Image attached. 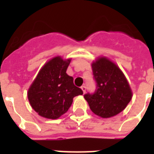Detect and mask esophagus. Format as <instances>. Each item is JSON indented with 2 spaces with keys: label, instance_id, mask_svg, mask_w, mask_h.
Segmentation results:
<instances>
[{
  "label": "esophagus",
  "instance_id": "esophagus-1",
  "mask_svg": "<svg viewBox=\"0 0 154 154\" xmlns=\"http://www.w3.org/2000/svg\"><path fill=\"white\" fill-rule=\"evenodd\" d=\"M81 88H82V91H83V93H85V92H86V90H87V87H86V86L83 85V86H82V87H81Z\"/></svg>",
  "mask_w": 154,
  "mask_h": 154
}]
</instances>
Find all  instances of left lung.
I'll list each match as a JSON object with an SVG mask.
<instances>
[{"label":"left lung","mask_w":154,"mask_h":154,"mask_svg":"<svg viewBox=\"0 0 154 154\" xmlns=\"http://www.w3.org/2000/svg\"><path fill=\"white\" fill-rule=\"evenodd\" d=\"M97 89L84 95L90 109L102 118L120 113L132 98V91L121 70L106 57H99L91 64Z\"/></svg>","instance_id":"1"}]
</instances>
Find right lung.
Returning a JSON list of instances; mask_svg holds the SVG:
<instances>
[{
	"label": "right lung",
	"mask_w": 154,
	"mask_h": 154,
	"mask_svg": "<svg viewBox=\"0 0 154 154\" xmlns=\"http://www.w3.org/2000/svg\"><path fill=\"white\" fill-rule=\"evenodd\" d=\"M71 59L55 57L44 64L28 91L32 108L42 117L55 119L66 113L75 97L83 91L66 71Z\"/></svg>",
	"instance_id": "obj_1"
}]
</instances>
